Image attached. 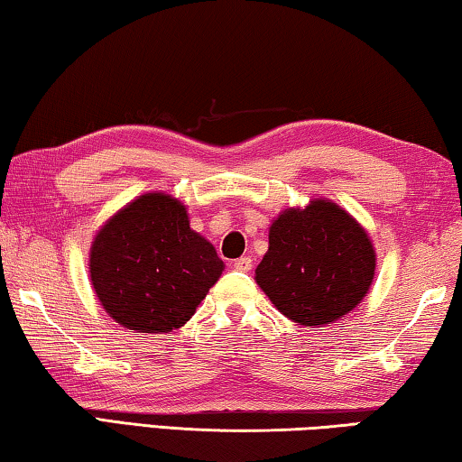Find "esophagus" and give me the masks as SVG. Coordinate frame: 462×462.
I'll return each instance as SVG.
<instances>
[{
	"label": "esophagus",
	"instance_id": "34e87169",
	"mask_svg": "<svg viewBox=\"0 0 462 462\" xmlns=\"http://www.w3.org/2000/svg\"><path fill=\"white\" fill-rule=\"evenodd\" d=\"M233 268L239 273H250L252 271V258L250 255H241L236 262H233Z\"/></svg>",
	"mask_w": 462,
	"mask_h": 462
}]
</instances>
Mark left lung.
Here are the masks:
<instances>
[{
  "instance_id": "obj_1",
  "label": "left lung",
  "mask_w": 462,
  "mask_h": 462,
  "mask_svg": "<svg viewBox=\"0 0 462 462\" xmlns=\"http://www.w3.org/2000/svg\"><path fill=\"white\" fill-rule=\"evenodd\" d=\"M374 271V245L359 223L335 202L311 200L273 223L255 282L289 320L322 326L364 300Z\"/></svg>"
}]
</instances>
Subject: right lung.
<instances>
[{"mask_svg": "<svg viewBox=\"0 0 462 462\" xmlns=\"http://www.w3.org/2000/svg\"><path fill=\"white\" fill-rule=\"evenodd\" d=\"M210 241L167 194H144L97 233L90 281L113 320L138 332L186 324L223 273Z\"/></svg>", "mask_w": 462, "mask_h": 462, "instance_id": "add662e5", "label": "right lung"}]
</instances>
